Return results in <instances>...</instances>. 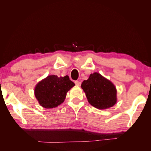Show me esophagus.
I'll use <instances>...</instances> for the list:
<instances>
[{
  "instance_id": "obj_1",
  "label": "esophagus",
  "mask_w": 151,
  "mask_h": 151,
  "mask_svg": "<svg viewBox=\"0 0 151 151\" xmlns=\"http://www.w3.org/2000/svg\"><path fill=\"white\" fill-rule=\"evenodd\" d=\"M75 84L76 85L78 86H80L81 85V81H75Z\"/></svg>"
}]
</instances>
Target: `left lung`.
<instances>
[{
  "mask_svg": "<svg viewBox=\"0 0 151 151\" xmlns=\"http://www.w3.org/2000/svg\"><path fill=\"white\" fill-rule=\"evenodd\" d=\"M89 103L98 109H106L116 102V90L110 81L97 72L91 74L81 84Z\"/></svg>",
  "mask_w": 151,
  "mask_h": 151,
  "instance_id": "obj_1",
  "label": "left lung"
}]
</instances>
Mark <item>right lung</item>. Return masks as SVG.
Here are the masks:
<instances>
[{"instance_id": "right-lung-1", "label": "right lung", "mask_w": 151, "mask_h": 151, "mask_svg": "<svg viewBox=\"0 0 151 151\" xmlns=\"http://www.w3.org/2000/svg\"><path fill=\"white\" fill-rule=\"evenodd\" d=\"M74 86L68 76L58 77L52 75L36 85L35 94L41 106L53 108L64 101L68 91Z\"/></svg>"}]
</instances>
